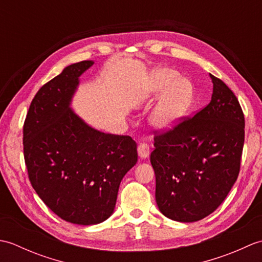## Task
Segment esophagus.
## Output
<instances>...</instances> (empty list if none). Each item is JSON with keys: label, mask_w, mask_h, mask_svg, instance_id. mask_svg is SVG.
I'll return each mask as SVG.
<instances>
[{"label": "esophagus", "mask_w": 262, "mask_h": 262, "mask_svg": "<svg viewBox=\"0 0 262 262\" xmlns=\"http://www.w3.org/2000/svg\"><path fill=\"white\" fill-rule=\"evenodd\" d=\"M137 152H138V155H140L141 159H146L148 155H149V152H151V149H149V146L147 145V144L141 143V144H138Z\"/></svg>", "instance_id": "esophagus-1"}]
</instances>
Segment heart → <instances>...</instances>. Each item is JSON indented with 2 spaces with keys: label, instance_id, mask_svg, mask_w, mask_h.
<instances>
[{
  "label": "heart",
  "instance_id": "b5f03b06",
  "mask_svg": "<svg viewBox=\"0 0 262 262\" xmlns=\"http://www.w3.org/2000/svg\"><path fill=\"white\" fill-rule=\"evenodd\" d=\"M163 92L159 102L149 115V121L159 130L173 128L187 113L192 99V85L171 69L155 70L144 92V98L151 101Z\"/></svg>",
  "mask_w": 262,
  "mask_h": 262
}]
</instances>
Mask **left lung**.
<instances>
[{"label": "left lung", "mask_w": 262, "mask_h": 262, "mask_svg": "<svg viewBox=\"0 0 262 262\" xmlns=\"http://www.w3.org/2000/svg\"><path fill=\"white\" fill-rule=\"evenodd\" d=\"M210 102L193 117L154 136L151 163L159 209L170 220L190 223L223 203L240 172L244 115L235 94L209 74Z\"/></svg>", "instance_id": "1"}]
</instances>
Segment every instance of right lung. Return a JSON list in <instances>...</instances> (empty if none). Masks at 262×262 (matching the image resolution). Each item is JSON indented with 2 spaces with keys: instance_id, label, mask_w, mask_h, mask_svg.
Segmentation results:
<instances>
[{
  "instance_id": "right-lung-1",
  "label": "right lung",
  "mask_w": 262,
  "mask_h": 262,
  "mask_svg": "<svg viewBox=\"0 0 262 262\" xmlns=\"http://www.w3.org/2000/svg\"><path fill=\"white\" fill-rule=\"evenodd\" d=\"M92 60L72 64L43 84L24 125L28 177L60 219L94 225L114 213L122 178L137 162L130 136L105 134L85 124L70 104Z\"/></svg>"
}]
</instances>
